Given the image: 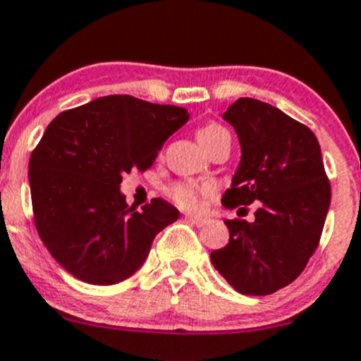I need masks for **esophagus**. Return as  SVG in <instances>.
<instances>
[{"label":"esophagus","instance_id":"esophagus-1","mask_svg":"<svg viewBox=\"0 0 361 361\" xmlns=\"http://www.w3.org/2000/svg\"><path fill=\"white\" fill-rule=\"evenodd\" d=\"M185 219H187L188 222H192V224H196V226H203V224L208 222V219L201 217V215H185Z\"/></svg>","mask_w":361,"mask_h":361}]
</instances>
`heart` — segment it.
<instances>
[{
  "instance_id": "1",
  "label": "heart",
  "mask_w": 361,
  "mask_h": 361,
  "mask_svg": "<svg viewBox=\"0 0 361 361\" xmlns=\"http://www.w3.org/2000/svg\"><path fill=\"white\" fill-rule=\"evenodd\" d=\"M230 137L228 130L224 126L217 123H208L204 126L200 128L197 131V139L203 144L204 147L214 146L215 142H219L221 139H226ZM214 192V185L203 183V181H194V180H181L176 181L169 187L167 194H169L171 200L178 204L183 210H196L201 204V200L204 196H210Z\"/></svg>"
}]
</instances>
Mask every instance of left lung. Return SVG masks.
Masks as SVG:
<instances>
[{
  "mask_svg": "<svg viewBox=\"0 0 361 361\" xmlns=\"http://www.w3.org/2000/svg\"><path fill=\"white\" fill-rule=\"evenodd\" d=\"M222 117L242 147L222 204L258 203V210L255 222L226 221L230 242L212 251V264L240 294L267 295L290 285L317 249L331 185L308 126L252 97L237 99Z\"/></svg>",
  "mask_w": 361,
  "mask_h": 361,
  "instance_id": "8db88e82",
  "label": "left lung"
}]
</instances>
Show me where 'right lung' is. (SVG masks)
<instances>
[{"mask_svg":"<svg viewBox=\"0 0 361 361\" xmlns=\"http://www.w3.org/2000/svg\"><path fill=\"white\" fill-rule=\"evenodd\" d=\"M188 117L181 106L114 94L49 123L30 157L33 221L69 274L114 285L142 267L153 238L180 212L160 197L137 212L121 194V181L131 171L149 169Z\"/></svg>","mask_w":361,"mask_h":361,"instance_id":"1","label":"right lung"}]
</instances>
